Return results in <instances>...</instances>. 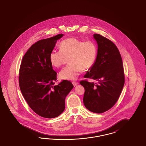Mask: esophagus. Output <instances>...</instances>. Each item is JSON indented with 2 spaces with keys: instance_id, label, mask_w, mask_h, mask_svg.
<instances>
[{
  "instance_id": "34e87169",
  "label": "esophagus",
  "mask_w": 146,
  "mask_h": 146,
  "mask_svg": "<svg viewBox=\"0 0 146 146\" xmlns=\"http://www.w3.org/2000/svg\"><path fill=\"white\" fill-rule=\"evenodd\" d=\"M72 84H73V85H74V86H76V85L79 83H78V82H73Z\"/></svg>"
}]
</instances>
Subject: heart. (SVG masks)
Here are the masks:
<instances>
[{"mask_svg":"<svg viewBox=\"0 0 146 146\" xmlns=\"http://www.w3.org/2000/svg\"><path fill=\"white\" fill-rule=\"evenodd\" d=\"M97 55V46L94 42L70 38L61 42L60 50L50 52L49 59L52 66L59 68L66 57H69L70 64L60 71L59 76L63 80H74L82 70H88L94 64Z\"/></svg>","mask_w":146,"mask_h":146,"instance_id":"heart-1","label":"heart"}]
</instances>
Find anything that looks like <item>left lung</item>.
I'll return each instance as SVG.
<instances>
[{"label":"left lung","mask_w":146,"mask_h":146,"mask_svg":"<svg viewBox=\"0 0 146 146\" xmlns=\"http://www.w3.org/2000/svg\"><path fill=\"white\" fill-rule=\"evenodd\" d=\"M97 42V58L84 78L96 80L97 83L82 80L85 88L83 102L90 111L102 113L111 109L122 91L125 76L122 58L116 45L107 38L94 34Z\"/></svg>","instance_id":"8db88e82"}]
</instances>
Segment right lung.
I'll list each match as a JSON object with an SVG mask.
<instances>
[{
    "label": "right lung",
    "instance_id": "add662e5",
    "mask_svg": "<svg viewBox=\"0 0 146 146\" xmlns=\"http://www.w3.org/2000/svg\"><path fill=\"white\" fill-rule=\"evenodd\" d=\"M63 34L40 40L33 44L23 56L19 72L22 94L30 108L43 118L59 116L65 109V98L73 88L66 80L54 85L57 73L49 55Z\"/></svg>",
    "mask_w": 146,
    "mask_h": 146
}]
</instances>
